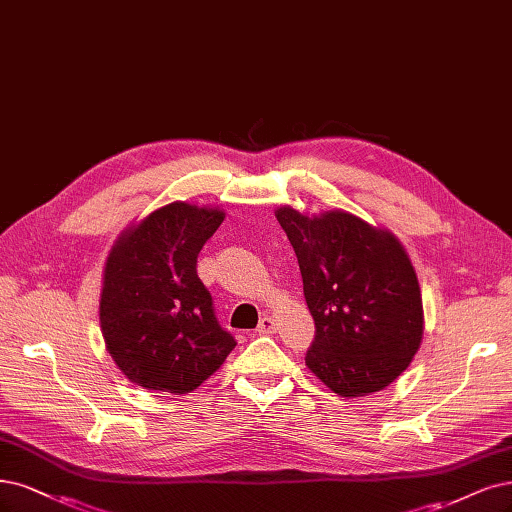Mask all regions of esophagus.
<instances>
[{"mask_svg": "<svg viewBox=\"0 0 512 512\" xmlns=\"http://www.w3.org/2000/svg\"><path fill=\"white\" fill-rule=\"evenodd\" d=\"M256 332L258 334H273L275 332V322L271 320V317L264 315L262 320H260V324H258V328H256Z\"/></svg>", "mask_w": 512, "mask_h": 512, "instance_id": "obj_1", "label": "esophagus"}]
</instances>
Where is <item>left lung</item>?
<instances>
[{
  "label": "left lung",
  "mask_w": 512,
  "mask_h": 512,
  "mask_svg": "<svg viewBox=\"0 0 512 512\" xmlns=\"http://www.w3.org/2000/svg\"><path fill=\"white\" fill-rule=\"evenodd\" d=\"M275 216L315 322L309 370L343 398L383 390L407 370L424 334L409 254L390 231L341 209L311 218L284 205Z\"/></svg>",
  "instance_id": "1"
}]
</instances>
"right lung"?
<instances>
[{"label": "right lung", "mask_w": 512, "mask_h": 512, "mask_svg": "<svg viewBox=\"0 0 512 512\" xmlns=\"http://www.w3.org/2000/svg\"><path fill=\"white\" fill-rule=\"evenodd\" d=\"M222 220L218 207L169 203L127 228L105 262V347L122 375L146 390H197L237 345L197 275L199 252Z\"/></svg>", "instance_id": "right-lung-1"}]
</instances>
